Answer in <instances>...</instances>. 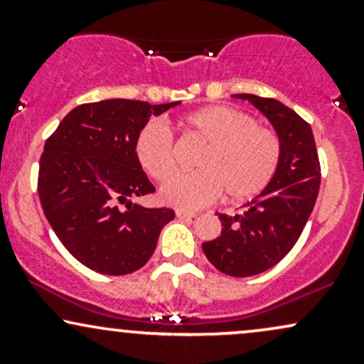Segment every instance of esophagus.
Here are the masks:
<instances>
[{
    "label": "esophagus",
    "mask_w": 364,
    "mask_h": 364,
    "mask_svg": "<svg viewBox=\"0 0 364 364\" xmlns=\"http://www.w3.org/2000/svg\"><path fill=\"white\" fill-rule=\"evenodd\" d=\"M176 217H178V219H193V217H196V214H195V212L176 210Z\"/></svg>",
    "instance_id": "1"
}]
</instances>
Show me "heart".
<instances>
[{
	"mask_svg": "<svg viewBox=\"0 0 364 364\" xmlns=\"http://www.w3.org/2000/svg\"><path fill=\"white\" fill-rule=\"evenodd\" d=\"M188 135L207 144L195 162V173H179L161 188L169 205L195 210L225 195L229 202H245L265 190L281 162V140L272 129L258 127L253 116L229 106H207L178 121ZM140 168L157 181L176 169L169 132L149 123L135 139Z\"/></svg>",
	"mask_w": 364,
	"mask_h": 364,
	"instance_id": "b5f03b06",
	"label": "heart"
}]
</instances>
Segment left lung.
Returning a JSON list of instances; mask_svg holds the SVG:
<instances>
[{
    "instance_id": "1",
    "label": "left lung",
    "mask_w": 364,
    "mask_h": 364,
    "mask_svg": "<svg viewBox=\"0 0 364 364\" xmlns=\"http://www.w3.org/2000/svg\"><path fill=\"white\" fill-rule=\"evenodd\" d=\"M270 121L281 140V162L272 181L240 215L217 214L220 236L202 245L208 262L231 277L272 269L291 252L308 223L320 188V162L310 124L275 99L236 94Z\"/></svg>"
}]
</instances>
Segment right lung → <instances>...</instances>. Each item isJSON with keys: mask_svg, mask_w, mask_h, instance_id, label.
<instances>
[{"mask_svg": "<svg viewBox=\"0 0 364 364\" xmlns=\"http://www.w3.org/2000/svg\"><path fill=\"white\" fill-rule=\"evenodd\" d=\"M169 104L129 99L82 104L46 140L39 164L41 205L53 231L89 269L124 275L152 257L171 208L132 202L156 188L135 157V139Z\"/></svg>", "mask_w": 364, "mask_h": 364, "instance_id": "right-lung-1", "label": "right lung"}]
</instances>
